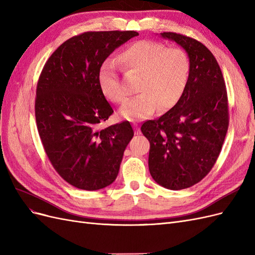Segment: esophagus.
<instances>
[{
    "instance_id": "esophagus-1",
    "label": "esophagus",
    "mask_w": 255,
    "mask_h": 255,
    "mask_svg": "<svg viewBox=\"0 0 255 255\" xmlns=\"http://www.w3.org/2000/svg\"><path fill=\"white\" fill-rule=\"evenodd\" d=\"M133 128H134V129H135V133L138 135L140 133V130H139V126H138V123L137 122H134L133 123Z\"/></svg>"
}]
</instances>
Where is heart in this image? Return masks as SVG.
<instances>
[{"label":"heart","instance_id":"b5f03b06","mask_svg":"<svg viewBox=\"0 0 255 255\" xmlns=\"http://www.w3.org/2000/svg\"><path fill=\"white\" fill-rule=\"evenodd\" d=\"M117 63L125 73L139 76L135 85L139 94L122 107L120 115L123 118L140 119L151 116L157 109L159 112L170 110L187 87L190 60L181 48H167L153 40H138L118 54ZM98 82L102 94L111 102H127L128 91L110 61L100 67Z\"/></svg>","mask_w":255,"mask_h":255}]
</instances>
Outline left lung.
Masks as SVG:
<instances>
[{"label":"left lung","instance_id":"8db88e82","mask_svg":"<svg viewBox=\"0 0 255 255\" xmlns=\"http://www.w3.org/2000/svg\"><path fill=\"white\" fill-rule=\"evenodd\" d=\"M187 52L190 74L181 100L156 120L141 126L150 142L149 170L160 186L188 188L217 160L229 128L226 83L213 53L194 38L165 32Z\"/></svg>","mask_w":255,"mask_h":255}]
</instances>
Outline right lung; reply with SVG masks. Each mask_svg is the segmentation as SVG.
Segmentation results:
<instances>
[{"label":"right lung","instance_id":"right-lung-1","mask_svg":"<svg viewBox=\"0 0 255 255\" xmlns=\"http://www.w3.org/2000/svg\"><path fill=\"white\" fill-rule=\"evenodd\" d=\"M135 36V30L73 36L53 52L38 80L35 116L43 149L56 172L79 189L111 185L134 136L128 121L99 128L114 111L98 73L115 49Z\"/></svg>","mask_w":255,"mask_h":255}]
</instances>
